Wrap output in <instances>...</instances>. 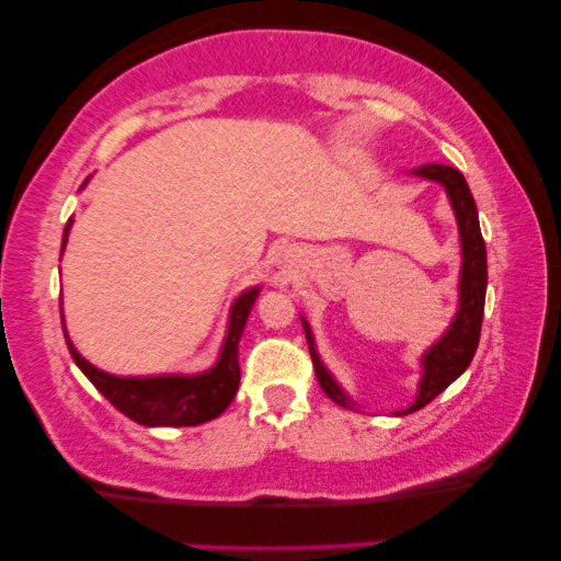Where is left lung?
<instances>
[{
  "instance_id": "left-lung-1",
  "label": "left lung",
  "mask_w": 561,
  "mask_h": 561,
  "mask_svg": "<svg viewBox=\"0 0 561 561\" xmlns=\"http://www.w3.org/2000/svg\"><path fill=\"white\" fill-rule=\"evenodd\" d=\"M424 179L439 181L447 188L451 209L457 214L459 221V240H462V278H459V311L457 319L451 321L449 332L434 344L432 350L424 355V378H421L419 398L411 409L403 413H413L424 409L426 403H432L451 380H457L459 375L467 370V365L472 363L474 350L480 342V329H482V311H485V286H488V260H485V240L480 234V221H478V206L467 186L465 175L457 168L449 165H424L416 171ZM306 340H309L311 350V363L317 370L319 386L324 393L332 398L334 403L347 405V396L342 393V388L332 380V375L327 373V367L319 363L317 350H313V340L309 332V324L304 321Z\"/></svg>"
}]
</instances>
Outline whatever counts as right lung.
<instances>
[{
	"label": "right lung",
	"mask_w": 561,
	"mask_h": 561,
	"mask_svg": "<svg viewBox=\"0 0 561 561\" xmlns=\"http://www.w3.org/2000/svg\"><path fill=\"white\" fill-rule=\"evenodd\" d=\"M68 219L64 232V248L68 240ZM257 298V288L244 290L234 301L229 334L221 350L217 367L209 373L194 375V378H114L89 365L68 340V350L81 373L94 382V388L110 401L114 409L125 413L142 426H198L204 421L217 419L221 411L232 403L240 388V359H237V344H240L244 321Z\"/></svg>",
	"instance_id": "obj_1"
}]
</instances>
